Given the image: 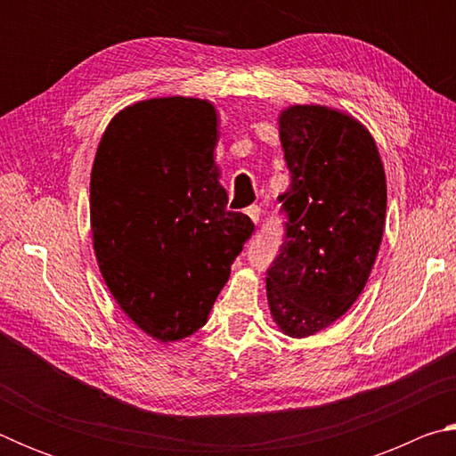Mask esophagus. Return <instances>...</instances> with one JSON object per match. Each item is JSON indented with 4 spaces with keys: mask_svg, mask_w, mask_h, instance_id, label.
<instances>
[{
    "mask_svg": "<svg viewBox=\"0 0 456 456\" xmlns=\"http://www.w3.org/2000/svg\"><path fill=\"white\" fill-rule=\"evenodd\" d=\"M245 213H247V215H249V219H251L253 223H257V221H259V217H261V209H259V207H257V205H251V207H249V209H247Z\"/></svg>",
    "mask_w": 456,
    "mask_h": 456,
    "instance_id": "esophagus-1",
    "label": "esophagus"
}]
</instances>
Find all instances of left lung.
Segmentation results:
<instances>
[{"label":"left lung","instance_id":"obj_1","mask_svg":"<svg viewBox=\"0 0 456 456\" xmlns=\"http://www.w3.org/2000/svg\"><path fill=\"white\" fill-rule=\"evenodd\" d=\"M280 141L291 183L277 197L288 223L267 269V304L285 336L307 338L364 289L384 233L386 175L368 128L336 108H285Z\"/></svg>","mask_w":456,"mask_h":456}]
</instances>
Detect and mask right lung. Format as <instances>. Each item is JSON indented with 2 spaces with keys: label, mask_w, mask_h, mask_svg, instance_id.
Listing matches in <instances>:
<instances>
[{
  "label": "right lung",
  "mask_w": 456,
  "mask_h": 456,
  "mask_svg": "<svg viewBox=\"0 0 456 456\" xmlns=\"http://www.w3.org/2000/svg\"><path fill=\"white\" fill-rule=\"evenodd\" d=\"M209 100L167 96L120 110L90 175L96 261L120 310L159 342L203 328L253 233L227 211Z\"/></svg>",
  "instance_id": "right-lung-1"
}]
</instances>
